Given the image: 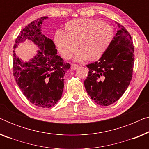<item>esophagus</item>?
Returning <instances> with one entry per match:
<instances>
[{"mask_svg":"<svg viewBox=\"0 0 149 149\" xmlns=\"http://www.w3.org/2000/svg\"><path fill=\"white\" fill-rule=\"evenodd\" d=\"M78 67H79V66L78 65H77V64H72L71 65V68L72 69V70H76L77 68H78Z\"/></svg>","mask_w":149,"mask_h":149,"instance_id":"1","label":"esophagus"}]
</instances>
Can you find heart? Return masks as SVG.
Returning <instances> with one entry per match:
<instances>
[{
    "instance_id": "heart-1",
    "label": "heart",
    "mask_w": 149,
    "mask_h": 149,
    "mask_svg": "<svg viewBox=\"0 0 149 149\" xmlns=\"http://www.w3.org/2000/svg\"><path fill=\"white\" fill-rule=\"evenodd\" d=\"M113 39L111 26L96 19H78L68 22L65 30H58L54 41L61 56L70 58L78 48L75 60L81 62L99 60L109 48Z\"/></svg>"
}]
</instances>
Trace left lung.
I'll return each mask as SVG.
<instances>
[{"label": "left lung", "instance_id": "left-lung-1", "mask_svg": "<svg viewBox=\"0 0 149 149\" xmlns=\"http://www.w3.org/2000/svg\"><path fill=\"white\" fill-rule=\"evenodd\" d=\"M117 24L119 30L107 52L98 62L87 65L89 73L84 81L91 98L104 107L117 101L132 78L134 49L132 36L123 26Z\"/></svg>", "mask_w": 149, "mask_h": 149}]
</instances>
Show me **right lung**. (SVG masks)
I'll return each mask as SVG.
<instances>
[{"label": "right lung", "instance_id": "right-lung-1", "mask_svg": "<svg viewBox=\"0 0 149 149\" xmlns=\"http://www.w3.org/2000/svg\"><path fill=\"white\" fill-rule=\"evenodd\" d=\"M48 17L32 22L22 30L13 48L31 40L38 46L37 54L24 62L13 51V71L16 83L25 97L38 107L51 108L60 100L64 90V74L70 65L57 55L54 41L42 33L41 26Z\"/></svg>", "mask_w": 149, "mask_h": 149}]
</instances>
